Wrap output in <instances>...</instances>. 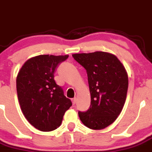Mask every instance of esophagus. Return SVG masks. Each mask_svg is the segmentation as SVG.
Masks as SVG:
<instances>
[{
	"label": "esophagus",
	"mask_w": 152,
	"mask_h": 152,
	"mask_svg": "<svg viewBox=\"0 0 152 152\" xmlns=\"http://www.w3.org/2000/svg\"><path fill=\"white\" fill-rule=\"evenodd\" d=\"M72 103H73V105H75L76 103V97H74V98L72 99Z\"/></svg>",
	"instance_id": "34e87169"
}]
</instances>
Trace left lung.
<instances>
[{
    "instance_id": "1",
    "label": "left lung",
    "mask_w": 152,
    "mask_h": 152,
    "mask_svg": "<svg viewBox=\"0 0 152 152\" xmlns=\"http://www.w3.org/2000/svg\"><path fill=\"white\" fill-rule=\"evenodd\" d=\"M73 58L86 69L91 106L79 111L82 122L92 130L113 124L123 109L128 88V76L121 61L104 52L73 54Z\"/></svg>"
}]
</instances>
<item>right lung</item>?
<instances>
[{
	"label": "right lung",
	"instance_id": "add662e5",
	"mask_svg": "<svg viewBox=\"0 0 152 152\" xmlns=\"http://www.w3.org/2000/svg\"><path fill=\"white\" fill-rule=\"evenodd\" d=\"M68 55H41L27 61L18 73L16 90L21 110L28 122L44 132L61 125L72 102L57 85L54 73Z\"/></svg>",
	"mask_w": 152,
	"mask_h": 152
}]
</instances>
